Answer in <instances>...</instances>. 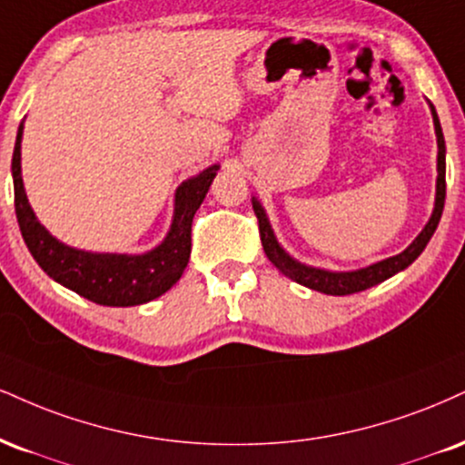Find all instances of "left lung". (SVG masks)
Returning <instances> with one entry per match:
<instances>
[{"label":"left lung","mask_w":465,"mask_h":465,"mask_svg":"<svg viewBox=\"0 0 465 465\" xmlns=\"http://www.w3.org/2000/svg\"><path fill=\"white\" fill-rule=\"evenodd\" d=\"M430 112H433V123H435V134H438V193H435V210L430 214L429 223L424 225L413 242L407 247L402 253L388 257V260L377 262V264L368 266V268H360V271L353 272H329V271H321V268H312L301 264L290 257L286 251L279 247V242L275 240V233H272L271 225H268V218L264 214V208L260 205V201L253 199V212L257 216V227H260V238H262V247L266 251V257L279 268V272L292 279V282L301 283V286L318 290L322 294H331V296H346V294H355L361 292V290H368L377 283L385 282L396 272L402 271L416 260L418 255L422 253L430 236L438 229V223L441 218V210H444V199H446V144H444V134H441V125L438 114H435V108L430 105Z\"/></svg>","instance_id":"1"}]
</instances>
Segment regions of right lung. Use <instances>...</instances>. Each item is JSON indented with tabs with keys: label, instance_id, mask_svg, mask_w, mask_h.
Instances as JSON below:
<instances>
[{
	"label": "right lung",
	"instance_id": "add662e5",
	"mask_svg": "<svg viewBox=\"0 0 465 465\" xmlns=\"http://www.w3.org/2000/svg\"><path fill=\"white\" fill-rule=\"evenodd\" d=\"M21 134H24V125H19L13 153L15 212L21 236L38 266L54 282L63 283L64 288L97 305H143L164 294L188 266L194 212L203 203L218 166H210L177 188L171 232L160 247L144 255L88 253V251H77L58 242L36 221L35 212L27 203L24 179H21Z\"/></svg>",
	"mask_w": 465,
	"mask_h": 465
}]
</instances>
